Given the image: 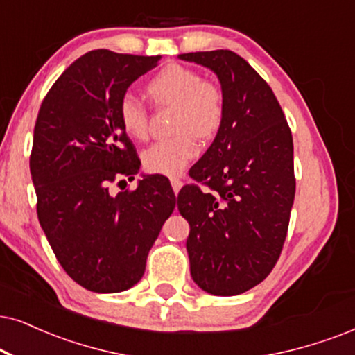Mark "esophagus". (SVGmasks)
<instances>
[{"label": "esophagus", "mask_w": 355, "mask_h": 355, "mask_svg": "<svg viewBox=\"0 0 355 355\" xmlns=\"http://www.w3.org/2000/svg\"><path fill=\"white\" fill-rule=\"evenodd\" d=\"M170 182H172V188H173V193L175 195H178V191H180V188H182V180L180 178H177V177H173V178H170Z\"/></svg>", "instance_id": "34e87169"}]
</instances>
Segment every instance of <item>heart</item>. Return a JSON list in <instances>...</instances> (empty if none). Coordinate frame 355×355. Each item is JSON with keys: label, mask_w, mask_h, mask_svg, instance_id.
<instances>
[{"label": "heart", "mask_w": 355, "mask_h": 355, "mask_svg": "<svg viewBox=\"0 0 355 355\" xmlns=\"http://www.w3.org/2000/svg\"><path fill=\"white\" fill-rule=\"evenodd\" d=\"M147 95L157 106H175L173 137L155 142L142 154L146 170L160 175H178L198 155V137L216 136L224 118L223 93L213 83L203 82L198 71L172 64L147 83ZM121 125L132 139H144L149 113L132 93L119 100Z\"/></svg>", "instance_id": "heart-1"}]
</instances>
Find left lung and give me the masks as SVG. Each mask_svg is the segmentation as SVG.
<instances>
[{"instance_id": "left-lung-1", "label": "left lung", "mask_w": 355, "mask_h": 355, "mask_svg": "<svg viewBox=\"0 0 355 355\" xmlns=\"http://www.w3.org/2000/svg\"><path fill=\"white\" fill-rule=\"evenodd\" d=\"M213 70L224 118L213 144L191 170L211 191L187 185L178 211L190 224V273L201 290L232 297L275 267L295 200L293 139L272 88L231 51L182 53Z\"/></svg>"}]
</instances>
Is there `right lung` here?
Instances as JSON below:
<instances>
[{"instance_id":"add662e5","label":"right lung","mask_w":355,"mask_h":355,"mask_svg":"<svg viewBox=\"0 0 355 355\" xmlns=\"http://www.w3.org/2000/svg\"><path fill=\"white\" fill-rule=\"evenodd\" d=\"M159 60L106 49L85 53L52 85L35 121L29 167L39 223L64 270L95 293L141 280L175 208L173 191L154 175L136 190L110 193L111 183L134 180L141 168L119 100Z\"/></svg>"}]
</instances>
